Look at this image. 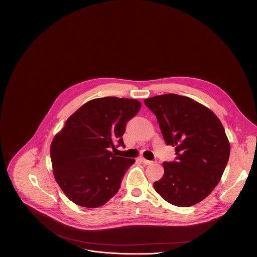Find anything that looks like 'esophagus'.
<instances>
[{"mask_svg":"<svg viewBox=\"0 0 257 257\" xmlns=\"http://www.w3.org/2000/svg\"><path fill=\"white\" fill-rule=\"evenodd\" d=\"M140 160H141V162H142L144 165H152V164H154V162H153V161L145 160L144 158H140Z\"/></svg>","mask_w":257,"mask_h":257,"instance_id":"obj_1","label":"esophagus"}]
</instances>
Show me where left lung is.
<instances>
[{"instance_id": "1", "label": "left lung", "mask_w": 257, "mask_h": 257, "mask_svg": "<svg viewBox=\"0 0 257 257\" xmlns=\"http://www.w3.org/2000/svg\"><path fill=\"white\" fill-rule=\"evenodd\" d=\"M163 137L175 146L176 160L165 162L156 191L169 203L188 207L214 189L230 157V143L218 118L192 98L174 93L146 98Z\"/></svg>"}]
</instances>
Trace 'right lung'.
Here are the masks:
<instances>
[{
    "label": "right lung",
    "mask_w": 257,
    "mask_h": 257,
    "mask_svg": "<svg viewBox=\"0 0 257 257\" xmlns=\"http://www.w3.org/2000/svg\"><path fill=\"white\" fill-rule=\"evenodd\" d=\"M141 107L131 98L106 96L87 101L70 116L54 137L51 160L55 179L77 205H103L120 189L134 160L117 157L111 149L125 146L126 124Z\"/></svg>",
    "instance_id": "right-lung-1"
}]
</instances>
